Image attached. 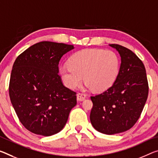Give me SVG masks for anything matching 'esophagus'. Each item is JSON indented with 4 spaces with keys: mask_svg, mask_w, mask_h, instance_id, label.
<instances>
[{
    "mask_svg": "<svg viewBox=\"0 0 158 158\" xmlns=\"http://www.w3.org/2000/svg\"><path fill=\"white\" fill-rule=\"evenodd\" d=\"M77 98L78 101H83L86 98V95L83 94H78L77 95Z\"/></svg>",
    "mask_w": 158,
    "mask_h": 158,
    "instance_id": "obj_1",
    "label": "esophagus"
}]
</instances>
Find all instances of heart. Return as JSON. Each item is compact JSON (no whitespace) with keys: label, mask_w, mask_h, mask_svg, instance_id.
Wrapping results in <instances>:
<instances>
[{"label":"heart","mask_w":158,"mask_h":158,"mask_svg":"<svg viewBox=\"0 0 158 158\" xmlns=\"http://www.w3.org/2000/svg\"><path fill=\"white\" fill-rule=\"evenodd\" d=\"M119 68V58L112 51L85 49L75 52L69 60V65L60 67L59 74L69 89L76 88L84 77L87 88L101 92L114 84Z\"/></svg>","instance_id":"heart-1"}]
</instances>
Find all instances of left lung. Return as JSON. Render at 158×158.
<instances>
[{
  "mask_svg": "<svg viewBox=\"0 0 158 158\" xmlns=\"http://www.w3.org/2000/svg\"><path fill=\"white\" fill-rule=\"evenodd\" d=\"M119 52L121 64L114 84L102 94L91 96L92 126L112 135L131 129L141 116L148 95L146 69L134 52L118 44H109Z\"/></svg>",
  "mask_w": 158,
  "mask_h": 158,
  "instance_id": "1",
  "label": "left lung"
}]
</instances>
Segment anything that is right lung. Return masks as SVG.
<instances>
[{"label":"right lung","instance_id":"obj_1","mask_svg":"<svg viewBox=\"0 0 158 158\" xmlns=\"http://www.w3.org/2000/svg\"><path fill=\"white\" fill-rule=\"evenodd\" d=\"M72 45L41 41L17 57L10 75L9 95L19 121L32 133L50 136L64 128L77 105L76 93L58 75L61 57Z\"/></svg>","mask_w":158,"mask_h":158}]
</instances>
